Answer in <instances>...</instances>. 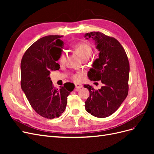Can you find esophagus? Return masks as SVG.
Listing matches in <instances>:
<instances>
[{
    "label": "esophagus",
    "mask_w": 154,
    "mask_h": 154,
    "mask_svg": "<svg viewBox=\"0 0 154 154\" xmlns=\"http://www.w3.org/2000/svg\"><path fill=\"white\" fill-rule=\"evenodd\" d=\"M82 85L80 84V83H75V88H76V91H78L80 88H82Z\"/></svg>",
    "instance_id": "obj_1"
}]
</instances>
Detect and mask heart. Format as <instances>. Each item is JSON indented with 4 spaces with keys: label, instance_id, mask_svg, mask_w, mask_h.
Wrapping results in <instances>:
<instances>
[{
    "label": "heart",
    "instance_id": "heart-1",
    "mask_svg": "<svg viewBox=\"0 0 154 154\" xmlns=\"http://www.w3.org/2000/svg\"><path fill=\"white\" fill-rule=\"evenodd\" d=\"M74 48H75V50L77 52V53L83 59L89 57L92 53L91 46L86 42H82L80 44H78L74 46ZM66 54L64 51H62L59 57L58 62L61 64H63L66 62ZM71 77L74 80L79 81L80 80L82 76L80 74H71Z\"/></svg>",
    "mask_w": 154,
    "mask_h": 154
}]
</instances>
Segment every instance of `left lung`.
Segmentation results:
<instances>
[{"label":"left lung","mask_w":154,"mask_h":154,"mask_svg":"<svg viewBox=\"0 0 154 154\" xmlns=\"http://www.w3.org/2000/svg\"><path fill=\"white\" fill-rule=\"evenodd\" d=\"M86 36L96 41L100 51L99 58L93 63L87 76L91 81L101 80L103 86L95 90L84 85L90 92L85 109L95 117L106 118L118 109L128 95V59L122 44L114 37L99 31L87 33Z\"/></svg>","instance_id":"1"}]
</instances>
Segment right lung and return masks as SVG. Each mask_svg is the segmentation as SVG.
I'll return each instance as SVG.
<instances>
[{
	"instance_id": "add662e5",
	"label": "right lung",
	"mask_w": 154,
	"mask_h": 154,
	"mask_svg": "<svg viewBox=\"0 0 154 154\" xmlns=\"http://www.w3.org/2000/svg\"><path fill=\"white\" fill-rule=\"evenodd\" d=\"M61 37L49 35L36 41L26 50L20 64V84L27 100L37 114L51 119L62 115L74 88L71 83H66L56 88L49 77L51 71L60 69L56 62L62 51Z\"/></svg>"
}]
</instances>
